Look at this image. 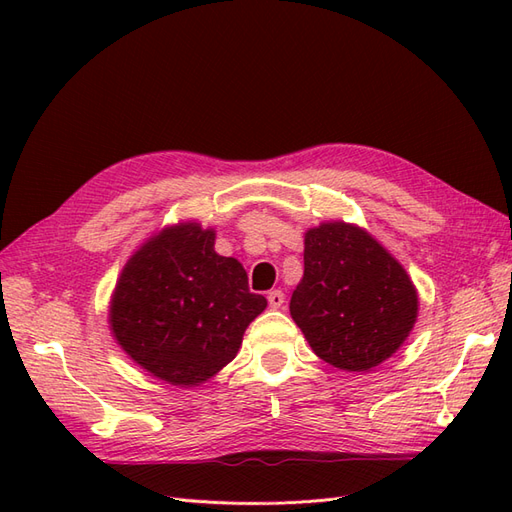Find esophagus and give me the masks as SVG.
I'll use <instances>...</instances> for the list:
<instances>
[{
	"label": "esophagus",
	"mask_w": 512,
	"mask_h": 512,
	"mask_svg": "<svg viewBox=\"0 0 512 512\" xmlns=\"http://www.w3.org/2000/svg\"><path fill=\"white\" fill-rule=\"evenodd\" d=\"M267 299H269V305H271L273 309H280V307L284 305V292H282V290H271V292L267 294Z\"/></svg>",
	"instance_id": "esophagus-1"
}]
</instances>
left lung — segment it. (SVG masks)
<instances>
[{
	"label": "left lung",
	"mask_w": 512,
	"mask_h": 512,
	"mask_svg": "<svg viewBox=\"0 0 512 512\" xmlns=\"http://www.w3.org/2000/svg\"><path fill=\"white\" fill-rule=\"evenodd\" d=\"M303 262L290 316L322 361L371 371L404 346L418 316V292L365 228L342 220L309 228Z\"/></svg>",
	"instance_id": "left-lung-1"
}]
</instances>
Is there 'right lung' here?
<instances>
[{
	"mask_svg": "<svg viewBox=\"0 0 512 512\" xmlns=\"http://www.w3.org/2000/svg\"><path fill=\"white\" fill-rule=\"evenodd\" d=\"M215 230L164 226L130 256L108 305L121 350L153 378L198 386L235 359L267 299L247 288L237 258L215 252Z\"/></svg>",
	"mask_w": 512,
	"mask_h": 512,
	"instance_id": "1",
	"label": "right lung"
}]
</instances>
